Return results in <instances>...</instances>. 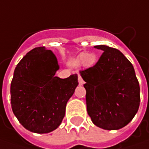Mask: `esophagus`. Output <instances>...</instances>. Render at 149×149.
Returning a JSON list of instances; mask_svg holds the SVG:
<instances>
[{
  "instance_id": "esophagus-1",
  "label": "esophagus",
  "mask_w": 149,
  "mask_h": 149,
  "mask_svg": "<svg viewBox=\"0 0 149 149\" xmlns=\"http://www.w3.org/2000/svg\"><path fill=\"white\" fill-rule=\"evenodd\" d=\"M78 83H79V85H83L84 84V81L82 80L81 77L79 74H78Z\"/></svg>"
}]
</instances>
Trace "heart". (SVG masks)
Returning <instances> with one entry per match:
<instances>
[{
	"label": "heart",
	"instance_id": "obj_1",
	"mask_svg": "<svg viewBox=\"0 0 149 149\" xmlns=\"http://www.w3.org/2000/svg\"><path fill=\"white\" fill-rule=\"evenodd\" d=\"M96 61H97V57L93 53L82 52L78 56V62L80 64H83L87 68L94 66L96 63Z\"/></svg>",
	"mask_w": 149,
	"mask_h": 149
}]
</instances>
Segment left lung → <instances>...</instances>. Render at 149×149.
<instances>
[{
  "label": "left lung",
  "instance_id": "left-lung-1",
  "mask_svg": "<svg viewBox=\"0 0 149 149\" xmlns=\"http://www.w3.org/2000/svg\"><path fill=\"white\" fill-rule=\"evenodd\" d=\"M103 51L93 67L80 71L86 83L88 115L96 126L118 130L128 124L139 110L140 87L132 63L118 49Z\"/></svg>",
  "mask_w": 149,
  "mask_h": 149
}]
</instances>
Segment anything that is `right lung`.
Returning a JSON list of instances; mask_svg holds the SVG:
<instances>
[{"label": "right lung", "mask_w": 149, "mask_h": 149, "mask_svg": "<svg viewBox=\"0 0 149 149\" xmlns=\"http://www.w3.org/2000/svg\"><path fill=\"white\" fill-rule=\"evenodd\" d=\"M52 51L39 47L30 51L16 65L10 83L13 113L26 129L47 133L61 124L66 105L78 85L77 75L62 79Z\"/></svg>", "instance_id": "right-lung-1"}]
</instances>
